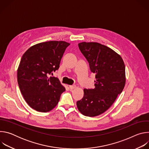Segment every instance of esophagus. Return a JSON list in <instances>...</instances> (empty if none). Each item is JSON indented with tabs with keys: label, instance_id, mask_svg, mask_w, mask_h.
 <instances>
[{
	"label": "esophagus",
	"instance_id": "obj_1",
	"mask_svg": "<svg viewBox=\"0 0 149 149\" xmlns=\"http://www.w3.org/2000/svg\"><path fill=\"white\" fill-rule=\"evenodd\" d=\"M69 87L71 90H73V89L76 88V86H75V85H72V86H70Z\"/></svg>",
	"mask_w": 149,
	"mask_h": 149
}]
</instances>
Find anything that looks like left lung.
<instances>
[{
    "label": "left lung",
    "instance_id": "obj_1",
    "mask_svg": "<svg viewBox=\"0 0 149 149\" xmlns=\"http://www.w3.org/2000/svg\"><path fill=\"white\" fill-rule=\"evenodd\" d=\"M79 50L88 61L92 72L95 74V88L84 89L83 98L77 102L84 116L95 117L107 111L123 90L125 84L124 61L109 47L97 42H82Z\"/></svg>",
    "mask_w": 149,
    "mask_h": 149
}]
</instances>
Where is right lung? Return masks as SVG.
I'll use <instances>...</instances> for the list:
<instances>
[{"label":"right lung","instance_id":"1","mask_svg":"<svg viewBox=\"0 0 149 149\" xmlns=\"http://www.w3.org/2000/svg\"><path fill=\"white\" fill-rule=\"evenodd\" d=\"M70 44L51 40L30 47L23 55L17 71L19 87L25 100L37 111L52 110L65 91L58 78L49 75L58 70Z\"/></svg>","mask_w":149,"mask_h":149}]
</instances>
